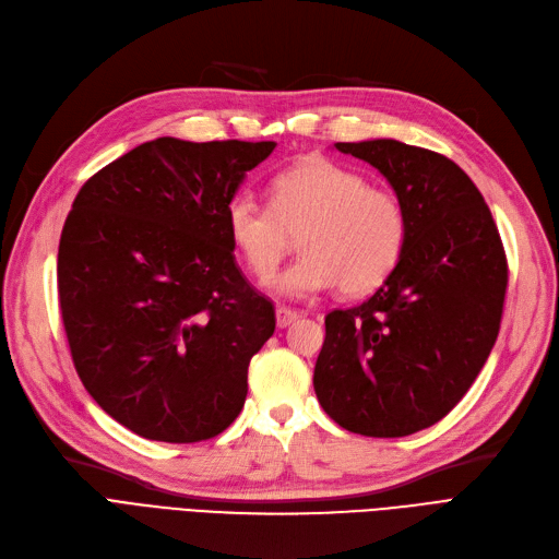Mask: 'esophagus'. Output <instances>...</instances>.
<instances>
[{
    "instance_id": "esophagus-1",
    "label": "esophagus",
    "mask_w": 559,
    "mask_h": 559,
    "mask_svg": "<svg viewBox=\"0 0 559 559\" xmlns=\"http://www.w3.org/2000/svg\"><path fill=\"white\" fill-rule=\"evenodd\" d=\"M301 313L295 311V308H287V306H278L276 308V324L283 329V326H290L295 320H299Z\"/></svg>"
}]
</instances>
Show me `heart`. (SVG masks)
Listing matches in <instances>:
<instances>
[{
  "label": "heart",
  "mask_w": 559,
  "mask_h": 559,
  "mask_svg": "<svg viewBox=\"0 0 559 559\" xmlns=\"http://www.w3.org/2000/svg\"><path fill=\"white\" fill-rule=\"evenodd\" d=\"M235 251L260 283L273 275L300 237L302 258L272 280L285 297H311L338 285L345 297H366L396 272L409 237L401 195L329 158H311L272 181V206L237 193L225 206Z\"/></svg>",
  "instance_id": "heart-1"
}]
</instances>
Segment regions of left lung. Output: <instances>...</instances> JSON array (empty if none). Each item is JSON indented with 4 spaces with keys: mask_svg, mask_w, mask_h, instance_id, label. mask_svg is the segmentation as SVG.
I'll list each match as a JSON object with an SVG mask.
<instances>
[{
    "mask_svg": "<svg viewBox=\"0 0 559 559\" xmlns=\"http://www.w3.org/2000/svg\"><path fill=\"white\" fill-rule=\"evenodd\" d=\"M405 202V253L364 304L324 318L313 386L338 426L405 438L438 424L477 380L500 332L507 255L488 204L447 156L399 140L336 142Z\"/></svg>",
    "mask_w": 559,
    "mask_h": 559,
    "instance_id": "obj_1",
    "label": "left lung"
}]
</instances>
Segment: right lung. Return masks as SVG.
Returning <instances> with one entry per match:
<instances>
[{"instance_id": "right-lung-1", "label": "right lung", "mask_w": 559, "mask_h": 559, "mask_svg": "<svg viewBox=\"0 0 559 559\" xmlns=\"http://www.w3.org/2000/svg\"><path fill=\"white\" fill-rule=\"evenodd\" d=\"M274 147L156 138L73 200L57 255L73 366L140 438L202 442L239 417L276 318L235 262L225 206Z\"/></svg>"}]
</instances>
